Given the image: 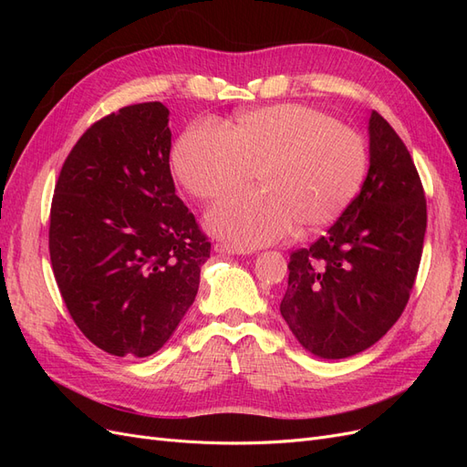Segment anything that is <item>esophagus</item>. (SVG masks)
<instances>
[{
  "label": "esophagus",
  "instance_id": "1",
  "mask_svg": "<svg viewBox=\"0 0 467 467\" xmlns=\"http://www.w3.org/2000/svg\"><path fill=\"white\" fill-rule=\"evenodd\" d=\"M214 249H216V253H222V255H247V253H249L245 249H239V247H234V245H225V244H218Z\"/></svg>",
  "mask_w": 467,
  "mask_h": 467
}]
</instances>
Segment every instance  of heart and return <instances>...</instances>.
Returning <instances> with one entry per match:
<instances>
[{
    "mask_svg": "<svg viewBox=\"0 0 467 467\" xmlns=\"http://www.w3.org/2000/svg\"><path fill=\"white\" fill-rule=\"evenodd\" d=\"M175 175L196 199L216 202L247 189L261 192L210 210L206 228L239 249L285 237L294 223L317 230L343 214L368 167L364 138L317 109L282 103L244 110L228 130L194 124L171 153Z\"/></svg>",
    "mask_w": 467,
    "mask_h": 467,
    "instance_id": "1",
    "label": "heart"
}]
</instances>
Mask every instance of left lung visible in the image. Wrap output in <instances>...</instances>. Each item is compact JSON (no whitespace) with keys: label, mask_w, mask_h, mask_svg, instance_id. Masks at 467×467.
<instances>
[{"label":"left lung","mask_w":467,"mask_h":467,"mask_svg":"<svg viewBox=\"0 0 467 467\" xmlns=\"http://www.w3.org/2000/svg\"><path fill=\"white\" fill-rule=\"evenodd\" d=\"M368 138L370 167L358 196L327 234L292 253L280 302L298 343L327 360L358 355L391 329L425 242L427 201L411 153L376 110Z\"/></svg>","instance_id":"obj_1"}]
</instances>
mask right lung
Wrapping results in <instances>:
<instances>
[{
  "label": "right lung",
  "instance_id": "obj_1",
  "mask_svg": "<svg viewBox=\"0 0 467 467\" xmlns=\"http://www.w3.org/2000/svg\"><path fill=\"white\" fill-rule=\"evenodd\" d=\"M169 109L138 103L95 122L56 182L50 261L69 316L115 357L158 352L192 306L210 244L175 194Z\"/></svg>",
  "mask_w": 467,
  "mask_h": 467
}]
</instances>
